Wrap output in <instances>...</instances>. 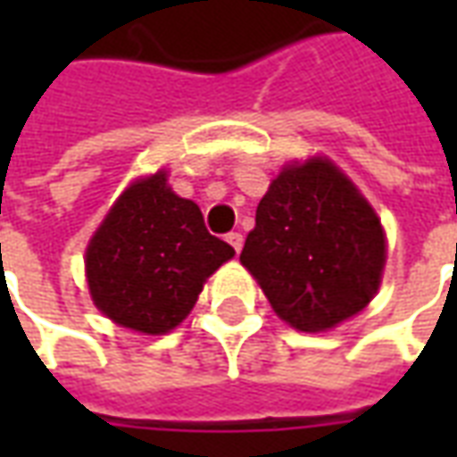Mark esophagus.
Here are the masks:
<instances>
[{"mask_svg": "<svg viewBox=\"0 0 457 457\" xmlns=\"http://www.w3.org/2000/svg\"><path fill=\"white\" fill-rule=\"evenodd\" d=\"M229 242V247L235 249V252H237L239 254V249H242V242H245V239H242V235H239V232H229L228 237H225Z\"/></svg>", "mask_w": 457, "mask_h": 457, "instance_id": "34e87169", "label": "esophagus"}]
</instances>
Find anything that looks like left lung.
Segmentation results:
<instances>
[{"mask_svg": "<svg viewBox=\"0 0 457 457\" xmlns=\"http://www.w3.org/2000/svg\"><path fill=\"white\" fill-rule=\"evenodd\" d=\"M374 210L323 159L287 166L257 205L239 262L288 326L318 333L362 311L384 269Z\"/></svg>", "mask_w": 457, "mask_h": 457, "instance_id": "left-lung-1", "label": "left lung"}]
</instances>
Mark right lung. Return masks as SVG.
<instances>
[{"label":"right lung","mask_w":457,"mask_h":457,"mask_svg":"<svg viewBox=\"0 0 457 457\" xmlns=\"http://www.w3.org/2000/svg\"><path fill=\"white\" fill-rule=\"evenodd\" d=\"M235 249L205 228L193 200L166 186V173L124 190L85 254L95 306L139 333H169L188 316L205 278Z\"/></svg>","instance_id":"right-lung-1"}]
</instances>
